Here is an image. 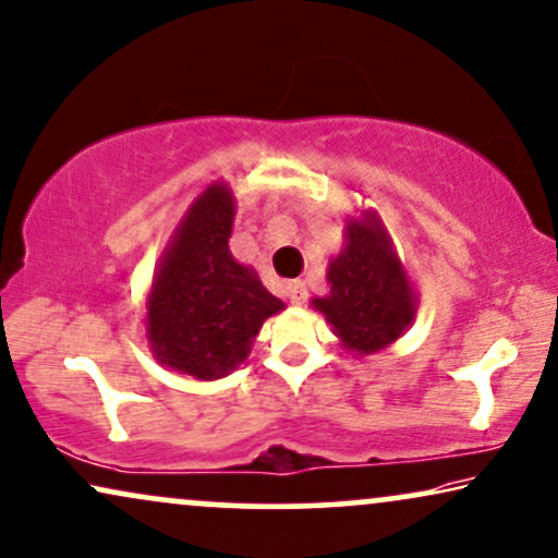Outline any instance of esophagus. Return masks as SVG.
<instances>
[{"mask_svg":"<svg viewBox=\"0 0 558 558\" xmlns=\"http://www.w3.org/2000/svg\"><path fill=\"white\" fill-rule=\"evenodd\" d=\"M287 296H289V302H292V305H305V302H307L305 281H289Z\"/></svg>","mask_w":558,"mask_h":558,"instance_id":"1","label":"esophagus"}]
</instances>
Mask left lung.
<instances>
[{
  "label": "left lung",
  "mask_w": 558,
  "mask_h": 558,
  "mask_svg": "<svg viewBox=\"0 0 558 558\" xmlns=\"http://www.w3.org/2000/svg\"><path fill=\"white\" fill-rule=\"evenodd\" d=\"M345 251L330 264V294L313 305L328 317L345 349L374 353L402 336L415 313L408 279L374 217L351 222Z\"/></svg>",
  "instance_id": "8db88e82"
}]
</instances>
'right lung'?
<instances>
[{
	"label": "right lung",
	"instance_id": "obj_1",
	"mask_svg": "<svg viewBox=\"0 0 558 558\" xmlns=\"http://www.w3.org/2000/svg\"><path fill=\"white\" fill-rule=\"evenodd\" d=\"M233 209L228 186H209L179 226L150 289L148 338L156 356L197 379L235 368L266 317L284 310L230 256Z\"/></svg>",
	"mask_w": 558,
	"mask_h": 558
}]
</instances>
